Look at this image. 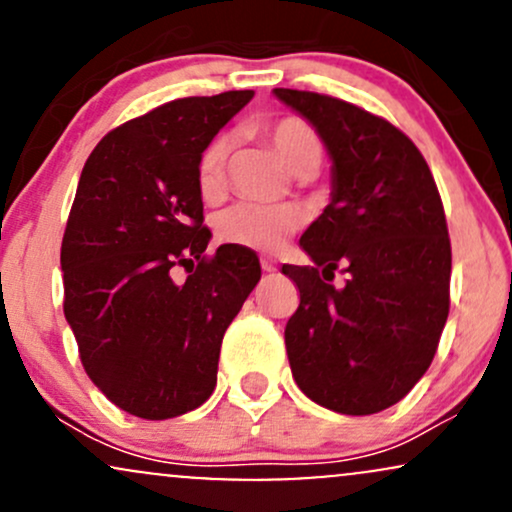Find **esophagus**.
<instances>
[{
  "instance_id": "esophagus-1",
  "label": "esophagus",
  "mask_w": 512,
  "mask_h": 512,
  "mask_svg": "<svg viewBox=\"0 0 512 512\" xmlns=\"http://www.w3.org/2000/svg\"><path fill=\"white\" fill-rule=\"evenodd\" d=\"M262 269L264 272L272 274V272H276V262L272 260V257H262Z\"/></svg>"
}]
</instances>
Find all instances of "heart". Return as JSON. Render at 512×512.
I'll use <instances>...</instances> for the list:
<instances>
[{
  "instance_id": "heart-1",
  "label": "heart",
  "mask_w": 512,
  "mask_h": 512,
  "mask_svg": "<svg viewBox=\"0 0 512 512\" xmlns=\"http://www.w3.org/2000/svg\"><path fill=\"white\" fill-rule=\"evenodd\" d=\"M269 142L276 149L286 168L296 175L315 173L322 161V144L313 132L298 117H284L269 127ZM226 139L216 137L204 146L197 161V187L199 195L211 199L219 195L223 185V163H226ZM301 226V211L289 204H233L216 219V233L223 243L238 245V248L274 252L286 243L291 233Z\"/></svg>"
}]
</instances>
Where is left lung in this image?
I'll return each mask as SVG.
<instances>
[{
    "instance_id": "obj_1",
    "label": "left lung",
    "mask_w": 512,
    "mask_h": 512,
    "mask_svg": "<svg viewBox=\"0 0 512 512\" xmlns=\"http://www.w3.org/2000/svg\"><path fill=\"white\" fill-rule=\"evenodd\" d=\"M332 158V202L301 236L313 267L286 322L296 385L339 414H378L421 380L450 310L452 252L436 180L402 129L354 103L274 88ZM342 268L344 287L326 281Z\"/></svg>"
}]
</instances>
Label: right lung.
<instances>
[{
	"mask_svg": "<svg viewBox=\"0 0 512 512\" xmlns=\"http://www.w3.org/2000/svg\"><path fill=\"white\" fill-rule=\"evenodd\" d=\"M252 96L158 105L105 134L81 170L60 255L64 317L93 385L139 419L207 402L223 334L260 281L250 248L207 255L197 187L204 146Z\"/></svg>",
	"mask_w": 512,
	"mask_h": 512,
	"instance_id": "add662e5",
	"label": "right lung"
}]
</instances>
